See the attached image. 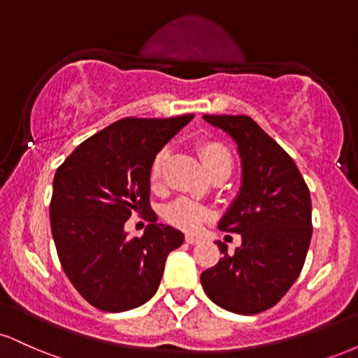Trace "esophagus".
I'll return each mask as SVG.
<instances>
[{
	"mask_svg": "<svg viewBox=\"0 0 358 358\" xmlns=\"http://www.w3.org/2000/svg\"><path fill=\"white\" fill-rule=\"evenodd\" d=\"M185 241L188 242V244H199V242H202V239H200V237H196V236H192V234H187V237H185Z\"/></svg>",
	"mask_w": 358,
	"mask_h": 358,
	"instance_id": "esophagus-1",
	"label": "esophagus"
}]
</instances>
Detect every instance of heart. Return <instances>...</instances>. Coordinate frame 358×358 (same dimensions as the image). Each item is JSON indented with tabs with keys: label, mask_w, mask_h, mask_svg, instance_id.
<instances>
[{
	"label": "heart",
	"mask_w": 358,
	"mask_h": 358,
	"mask_svg": "<svg viewBox=\"0 0 358 358\" xmlns=\"http://www.w3.org/2000/svg\"><path fill=\"white\" fill-rule=\"evenodd\" d=\"M196 151H199L205 170L212 178H220V176L227 178L231 175L234 168V156L227 145L217 141V139H203L196 148ZM168 156H170L168 148H162L151 159L150 173L148 175H150V183L153 188H158L163 182ZM207 217V208L190 199H178L165 208V219L168 224L183 229V231H196Z\"/></svg>",
	"instance_id": "heart-1"
}]
</instances>
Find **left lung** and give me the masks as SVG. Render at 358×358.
Here are the masks:
<instances>
[{
    "mask_svg": "<svg viewBox=\"0 0 358 358\" xmlns=\"http://www.w3.org/2000/svg\"><path fill=\"white\" fill-rule=\"evenodd\" d=\"M212 126L229 133L242 159V187L222 217L219 229L241 234L242 245L203 271L208 298L224 310L256 315L287 293L305 264L311 232V199L293 158L252 117L205 114Z\"/></svg>",
    "mask_w": 358,
    "mask_h": 358,
    "instance_id": "1",
    "label": "left lung"
}]
</instances>
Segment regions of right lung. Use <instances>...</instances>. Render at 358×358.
Listing matches in <instances>:
<instances>
[{
    "instance_id": "obj_1",
    "label": "right lung",
    "mask_w": 358,
    "mask_h": 358,
    "mask_svg": "<svg viewBox=\"0 0 358 358\" xmlns=\"http://www.w3.org/2000/svg\"><path fill=\"white\" fill-rule=\"evenodd\" d=\"M193 114L124 117L80 143L53 176L50 225L67 278L85 301L109 313L133 310L153 298L168 254L183 234L156 224L150 205L153 156L192 121ZM148 213L143 238L124 224Z\"/></svg>"
}]
</instances>
